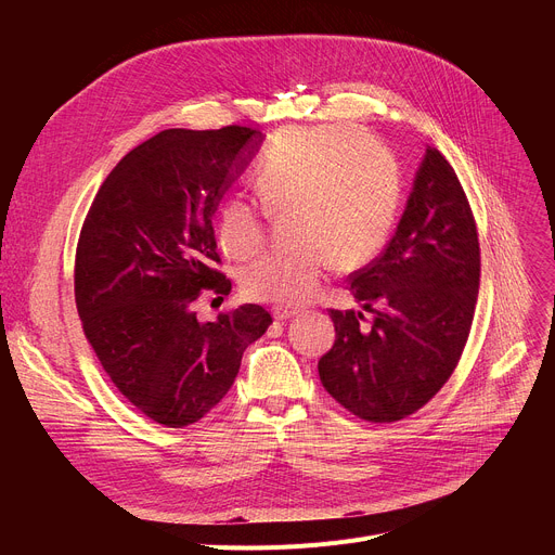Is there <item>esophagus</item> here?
<instances>
[{"label":"esophagus","mask_w":555,"mask_h":555,"mask_svg":"<svg viewBox=\"0 0 555 555\" xmlns=\"http://www.w3.org/2000/svg\"><path fill=\"white\" fill-rule=\"evenodd\" d=\"M295 314H297V310H293V308H274L276 322H285V319H293Z\"/></svg>","instance_id":"34e87169"}]
</instances>
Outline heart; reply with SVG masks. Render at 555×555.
Returning <instances> with one entry per match:
<instances>
[{"label":"heart","instance_id":"obj_1","mask_svg":"<svg viewBox=\"0 0 555 555\" xmlns=\"http://www.w3.org/2000/svg\"><path fill=\"white\" fill-rule=\"evenodd\" d=\"M254 186L266 211L229 197L218 214V243L233 258H249L266 245V214H293L297 247L262 256L243 272L249 299L293 308L317 295L333 266L356 270L383 249L398 211L400 172L387 145L362 130L293 128L274 139Z\"/></svg>","mask_w":555,"mask_h":555}]
</instances>
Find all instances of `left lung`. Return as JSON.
I'll list each match as a JSON object with an SVG mask.
<instances>
[{
  "label": "left lung",
  "instance_id": "left-lung-1",
  "mask_svg": "<svg viewBox=\"0 0 555 555\" xmlns=\"http://www.w3.org/2000/svg\"><path fill=\"white\" fill-rule=\"evenodd\" d=\"M481 251L470 202L448 159L427 149L385 251L351 274L373 312L328 310L335 344L319 360L324 389L353 416L396 423L450 380L468 341Z\"/></svg>",
  "mask_w": 555,
  "mask_h": 555
}]
</instances>
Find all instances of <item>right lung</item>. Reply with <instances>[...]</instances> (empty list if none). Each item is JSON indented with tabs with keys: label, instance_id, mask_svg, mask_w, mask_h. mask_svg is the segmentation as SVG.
Returning <instances> with one entry per match:
<instances>
[{
	"label": "right lung",
	"instance_id": "add662e5",
	"mask_svg": "<svg viewBox=\"0 0 555 555\" xmlns=\"http://www.w3.org/2000/svg\"><path fill=\"white\" fill-rule=\"evenodd\" d=\"M260 139L245 126L164 130L112 168L82 222L74 266L82 333L114 387L164 427L209 414L245 348L272 324L256 304L216 322L193 310L204 289L231 293L211 216Z\"/></svg>",
	"mask_w": 555,
	"mask_h": 555
}]
</instances>
